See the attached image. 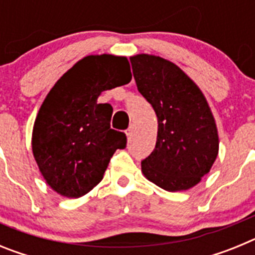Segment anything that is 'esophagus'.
<instances>
[{"label": "esophagus", "instance_id": "34e87169", "mask_svg": "<svg viewBox=\"0 0 255 255\" xmlns=\"http://www.w3.org/2000/svg\"><path fill=\"white\" fill-rule=\"evenodd\" d=\"M132 132H134V125H130L129 129L126 130V136H128V138H131Z\"/></svg>", "mask_w": 255, "mask_h": 255}]
</instances>
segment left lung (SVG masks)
<instances>
[{
    "label": "left lung",
    "mask_w": 255,
    "mask_h": 255,
    "mask_svg": "<svg viewBox=\"0 0 255 255\" xmlns=\"http://www.w3.org/2000/svg\"><path fill=\"white\" fill-rule=\"evenodd\" d=\"M130 62L138 91L158 119L155 148L141 161V172L164 190H188L209 172L218 154L217 126L208 102L171 61L140 53Z\"/></svg>",
    "instance_id": "obj_1"
}]
</instances>
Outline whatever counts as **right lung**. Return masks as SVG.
Returning a JSON list of instances; mask_svg holds the SVG:
<instances>
[{
	"mask_svg": "<svg viewBox=\"0 0 255 255\" xmlns=\"http://www.w3.org/2000/svg\"><path fill=\"white\" fill-rule=\"evenodd\" d=\"M131 80L128 58L91 55L57 80L33 126L31 148L42 176L56 193L79 198L103 179L108 162L126 147V135L111 129L112 106L101 93Z\"/></svg>",
	"mask_w": 255,
	"mask_h": 255,
	"instance_id": "obj_1",
	"label": "right lung"
}]
</instances>
